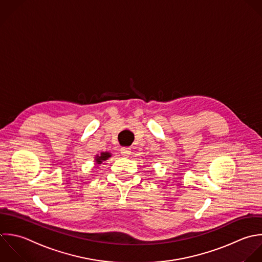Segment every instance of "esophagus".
<instances>
[{
  "label": "esophagus",
  "mask_w": 262,
  "mask_h": 262,
  "mask_svg": "<svg viewBox=\"0 0 262 262\" xmlns=\"http://www.w3.org/2000/svg\"><path fill=\"white\" fill-rule=\"evenodd\" d=\"M120 153H121V155H122L123 157H128V156L130 155L132 151H130V149H129V148H125V147H123V148H121V149H120Z\"/></svg>",
  "instance_id": "34e87169"
}]
</instances>
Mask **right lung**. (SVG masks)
<instances>
[{"label":"right lung","mask_w":262,"mask_h":262,"mask_svg":"<svg viewBox=\"0 0 262 262\" xmlns=\"http://www.w3.org/2000/svg\"><path fill=\"white\" fill-rule=\"evenodd\" d=\"M109 157H111V153H109V152H102L100 155H96L95 162H96V164H102Z\"/></svg>","instance_id":"obj_1"}]
</instances>
